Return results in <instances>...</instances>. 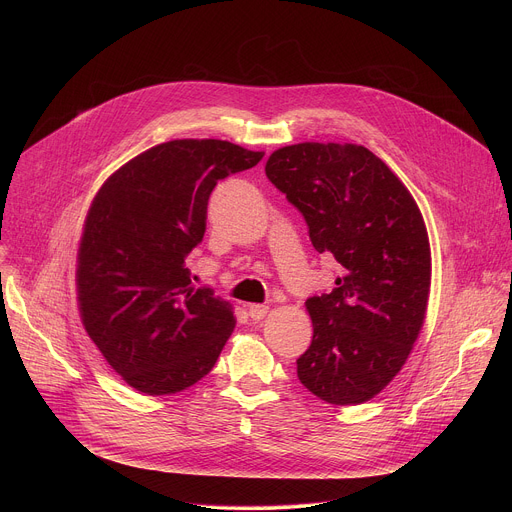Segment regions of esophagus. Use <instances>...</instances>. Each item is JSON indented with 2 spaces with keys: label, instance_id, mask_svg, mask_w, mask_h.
<instances>
[{
  "label": "esophagus",
  "instance_id": "34e87169",
  "mask_svg": "<svg viewBox=\"0 0 512 512\" xmlns=\"http://www.w3.org/2000/svg\"><path fill=\"white\" fill-rule=\"evenodd\" d=\"M269 312V306H263V304H251L249 306V316L255 320V322H261Z\"/></svg>",
  "mask_w": 512,
  "mask_h": 512
}]
</instances>
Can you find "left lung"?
Here are the masks:
<instances>
[{
    "label": "left lung",
    "instance_id": "1",
    "mask_svg": "<svg viewBox=\"0 0 512 512\" xmlns=\"http://www.w3.org/2000/svg\"><path fill=\"white\" fill-rule=\"evenodd\" d=\"M265 174L304 214L314 249L342 265L330 294L306 302L314 336L298 377L332 405L371 401L403 369L425 322L431 251L421 210L356 143L285 145Z\"/></svg>",
    "mask_w": 512,
    "mask_h": 512
}]
</instances>
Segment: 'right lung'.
Listing matches in <instances>:
<instances>
[{
    "label": "right lung",
    "instance_id": "obj_1",
    "mask_svg": "<svg viewBox=\"0 0 512 512\" xmlns=\"http://www.w3.org/2000/svg\"><path fill=\"white\" fill-rule=\"evenodd\" d=\"M263 152L223 139H172L115 170L95 194L77 253L83 326L111 369L143 395L206 377L235 330L233 304L192 285L212 188Z\"/></svg>",
    "mask_w": 512,
    "mask_h": 512
}]
</instances>
